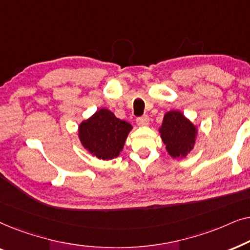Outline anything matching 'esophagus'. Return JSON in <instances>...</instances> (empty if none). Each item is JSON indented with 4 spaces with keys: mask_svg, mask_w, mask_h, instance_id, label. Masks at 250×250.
<instances>
[{
    "mask_svg": "<svg viewBox=\"0 0 250 250\" xmlns=\"http://www.w3.org/2000/svg\"><path fill=\"white\" fill-rule=\"evenodd\" d=\"M136 124L140 126H146L149 124V117L146 115H143L141 117L136 118Z\"/></svg>",
    "mask_w": 250,
    "mask_h": 250,
    "instance_id": "obj_1",
    "label": "esophagus"
}]
</instances>
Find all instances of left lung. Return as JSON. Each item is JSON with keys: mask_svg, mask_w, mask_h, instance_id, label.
Instances as JSON below:
<instances>
[{"mask_svg": "<svg viewBox=\"0 0 250 250\" xmlns=\"http://www.w3.org/2000/svg\"><path fill=\"white\" fill-rule=\"evenodd\" d=\"M159 133L170 157L186 158L196 145L198 128L182 112L170 110L164 116Z\"/></svg>", "mask_w": 250, "mask_h": 250, "instance_id": "8db88e82", "label": "left lung"}]
</instances>
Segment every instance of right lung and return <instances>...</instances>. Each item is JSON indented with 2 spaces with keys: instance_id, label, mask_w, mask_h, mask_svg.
<instances>
[{
  "instance_id": "obj_1",
  "label": "right lung",
  "mask_w": 250,
  "mask_h": 250,
  "mask_svg": "<svg viewBox=\"0 0 250 250\" xmlns=\"http://www.w3.org/2000/svg\"><path fill=\"white\" fill-rule=\"evenodd\" d=\"M132 125L116 117L108 109H99L78 126L82 146L99 159L109 160L119 156Z\"/></svg>"
}]
</instances>
